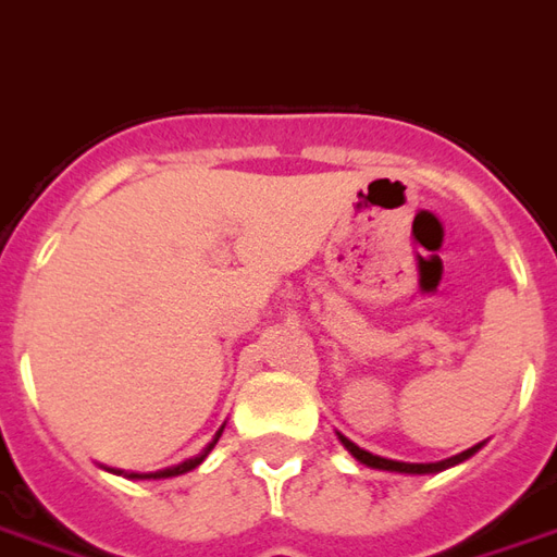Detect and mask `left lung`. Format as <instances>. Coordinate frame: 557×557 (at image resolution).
<instances>
[{
  "label": "left lung",
  "instance_id": "8db88e82",
  "mask_svg": "<svg viewBox=\"0 0 557 557\" xmlns=\"http://www.w3.org/2000/svg\"><path fill=\"white\" fill-rule=\"evenodd\" d=\"M337 441L344 443V449L359 465H364V468H373V470H388V473H410V476H422V473H441V470H449L455 468V465H461V461H468L470 455H476L482 449V443H476V446H470V449H465V453L453 455V458H443V461H428V465H410V461H392V458H383V455H373L368 453V449H361V446H356L352 441H346L344 434H337Z\"/></svg>",
  "mask_w": 557,
  "mask_h": 557
}]
</instances>
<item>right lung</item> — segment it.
<instances>
[{
  "instance_id": "obj_1",
  "label": "right lung",
  "mask_w": 557,
  "mask_h": 557,
  "mask_svg": "<svg viewBox=\"0 0 557 557\" xmlns=\"http://www.w3.org/2000/svg\"><path fill=\"white\" fill-rule=\"evenodd\" d=\"M223 428H220V431L213 434V441L208 443V446H205L201 453L193 455V458H186V461H181V465H174V468L157 470V473H135V470H132V473H126V470H114V468H104V470H108V473H116V476H126V480H169V476H181V473H189V470H196L198 465H201V461H205V458L211 455V449L216 446V441H220V434H223Z\"/></svg>"
}]
</instances>
